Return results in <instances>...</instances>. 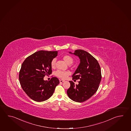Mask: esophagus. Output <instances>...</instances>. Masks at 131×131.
Returning <instances> with one entry per match:
<instances>
[{
	"instance_id": "34e87169",
	"label": "esophagus",
	"mask_w": 131,
	"mask_h": 131,
	"mask_svg": "<svg viewBox=\"0 0 131 131\" xmlns=\"http://www.w3.org/2000/svg\"><path fill=\"white\" fill-rule=\"evenodd\" d=\"M64 81H65L63 80H60V83H63V82H64Z\"/></svg>"
}]
</instances>
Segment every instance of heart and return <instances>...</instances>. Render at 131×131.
Listing matches in <instances>:
<instances>
[{"mask_svg":"<svg viewBox=\"0 0 131 131\" xmlns=\"http://www.w3.org/2000/svg\"><path fill=\"white\" fill-rule=\"evenodd\" d=\"M62 58L64 61H65L68 64H72L73 62V59L71 56L69 55H65L63 56ZM56 59L53 58L51 61V66L52 68H53L56 66ZM70 74V73L69 71H61L58 70L56 72V75L58 78H60L61 79H66V78Z\"/></svg>","mask_w":131,"mask_h":131,"instance_id":"b5f03b06","label":"heart"}]
</instances>
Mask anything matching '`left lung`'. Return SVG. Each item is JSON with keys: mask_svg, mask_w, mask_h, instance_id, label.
Returning a JSON list of instances; mask_svg holds the SVG:
<instances>
[{"mask_svg": "<svg viewBox=\"0 0 131 131\" xmlns=\"http://www.w3.org/2000/svg\"><path fill=\"white\" fill-rule=\"evenodd\" d=\"M73 53L80 59V64L72 75L73 80H80L79 84L75 85L70 81V86L67 90V94L74 101H85L98 90L101 80V68L96 59L86 51L78 49L74 53Z\"/></svg>", "mask_w": 131, "mask_h": 131, "instance_id": "8db88e82", "label": "left lung"}]
</instances>
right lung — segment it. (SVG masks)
Instances as JSON below:
<instances>
[{
	"label": "right lung",
	"mask_w": 131,
	"mask_h": 131,
	"mask_svg": "<svg viewBox=\"0 0 131 131\" xmlns=\"http://www.w3.org/2000/svg\"><path fill=\"white\" fill-rule=\"evenodd\" d=\"M57 53L58 51H37L27 57L22 64L19 73L20 84L27 95L35 101L49 99L60 83L56 77L49 81L44 80L45 75L51 74V61Z\"/></svg>",
	"instance_id": "1"
}]
</instances>
